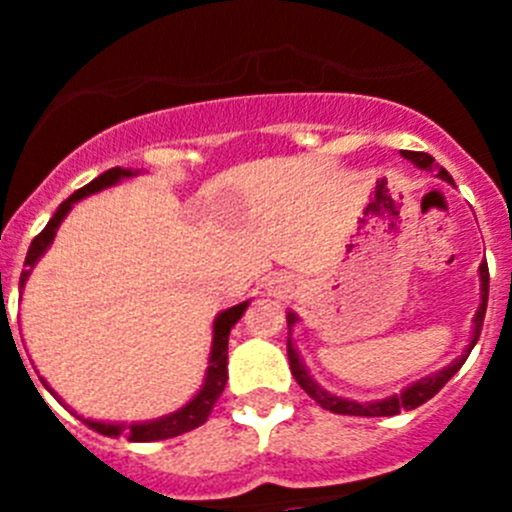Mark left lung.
Listing matches in <instances>:
<instances>
[{
    "instance_id": "left-lung-1",
    "label": "left lung",
    "mask_w": 512,
    "mask_h": 512,
    "mask_svg": "<svg viewBox=\"0 0 512 512\" xmlns=\"http://www.w3.org/2000/svg\"><path fill=\"white\" fill-rule=\"evenodd\" d=\"M401 156L406 160H411V163L418 165V168L423 170H433V158L428 156V153H418V151H401ZM438 175H441L446 183L453 185V178L448 175L446 168H438ZM488 285H490V275H488V265H480V307L476 312V317H473V337H471V344L466 347V352L458 356L453 364H448L446 369L438 371V374H431L426 376V379L416 381V384L406 386L401 394H394L389 396V399H381V401H366V404H359V401H349V399H342V396H334L329 394V391H324L322 386L317 384V381L309 376L307 366L302 364V359H299L297 349H294L292 339H287V356H289V369H292V376L297 379V384L302 386L304 391H307L309 396H312L314 401H317L322 409L332 411V414H344V416H396L401 414V411H411L416 409V406L426 404L428 399H433V396L438 394V391L443 389V386L448 384V379H451L453 374H456L458 369H461L463 364H466L468 354H471V349L476 347L478 337H480V329H483V319H485V307H488ZM294 322H297V314L294 312H287V327L292 329Z\"/></svg>"
}]
</instances>
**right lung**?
<instances>
[{
    "label": "right lung",
    "mask_w": 512,
    "mask_h": 512,
    "mask_svg": "<svg viewBox=\"0 0 512 512\" xmlns=\"http://www.w3.org/2000/svg\"><path fill=\"white\" fill-rule=\"evenodd\" d=\"M136 173H138V170L111 168V170H106V173L98 175L96 180H91L89 185H84L81 190H76L74 195H69V198H66L64 203L56 208L54 218L46 223L44 230H41L39 235H36L32 240V245H29L27 260H24L22 277H19V289L24 287V282H27L29 275H32L36 260H39V257L46 252V247L54 242V235H56V230H59L61 220L69 215V210L74 208V203L84 200L86 195H94V193H98V190L108 188V185H116L118 180L133 178ZM247 304H250V302L235 304V307L225 309V312H220L218 317H215L213 349H210V361H208L210 366H208V371H205V384H203V389H200L198 394H195L193 399H190L188 404L183 406V409H178L175 414H170V416L156 418V421L131 423V426H123V423L89 421V418H81V421H84L89 428H94V431L103 433V436H111V438L126 436L128 441H138V443L163 441V438L180 436V433H188V431H193V428L203 426V423L208 421L210 411H213L215 401L220 399V394H223V389H225V381H227V339H230V329L235 327L237 319L242 317V312L247 309ZM41 384L49 389V384H46L44 379H41ZM51 394H54V391H51Z\"/></svg>",
    "instance_id": "add662e5"
}]
</instances>
